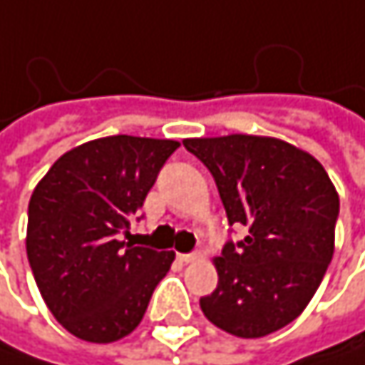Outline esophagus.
I'll list each match as a JSON object with an SVG mask.
<instances>
[{
  "label": "esophagus",
  "mask_w": 365,
  "mask_h": 365,
  "mask_svg": "<svg viewBox=\"0 0 365 365\" xmlns=\"http://www.w3.org/2000/svg\"><path fill=\"white\" fill-rule=\"evenodd\" d=\"M200 255L196 254V252H192V254H178V259L183 262V264H187V262H194V259H198Z\"/></svg>",
  "instance_id": "34e87169"
}]
</instances>
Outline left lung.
<instances>
[{
  "label": "left lung",
  "instance_id": "1",
  "mask_svg": "<svg viewBox=\"0 0 365 365\" xmlns=\"http://www.w3.org/2000/svg\"><path fill=\"white\" fill-rule=\"evenodd\" d=\"M213 175L228 224L245 226L215 257L217 287L205 317L228 334L259 338L292 324L315 296L334 255L338 194L307 152L272 137L185 139Z\"/></svg>",
  "mask_w": 365,
  "mask_h": 365
}]
</instances>
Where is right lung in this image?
<instances>
[{"instance_id":"add662e5","label":"right lung","mask_w":365,"mask_h":365,"mask_svg":"<svg viewBox=\"0 0 365 365\" xmlns=\"http://www.w3.org/2000/svg\"><path fill=\"white\" fill-rule=\"evenodd\" d=\"M178 148L130 135L95 139L63 154L34 190L27 257L46 307L73 336L113 342L143 319L175 254L120 239Z\"/></svg>"}]
</instances>
